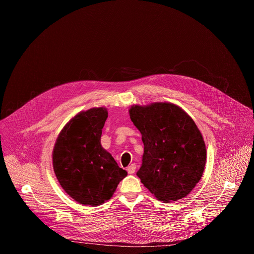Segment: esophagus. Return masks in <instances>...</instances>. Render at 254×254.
<instances>
[{"label":"esophagus","mask_w":254,"mask_h":254,"mask_svg":"<svg viewBox=\"0 0 254 254\" xmlns=\"http://www.w3.org/2000/svg\"><path fill=\"white\" fill-rule=\"evenodd\" d=\"M135 169H136V165L135 164H131L130 166L127 167V171L128 174H133L135 172Z\"/></svg>","instance_id":"esophagus-1"}]
</instances>
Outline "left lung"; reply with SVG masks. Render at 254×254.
<instances>
[{"label": "left lung", "mask_w": 254, "mask_h": 254, "mask_svg": "<svg viewBox=\"0 0 254 254\" xmlns=\"http://www.w3.org/2000/svg\"><path fill=\"white\" fill-rule=\"evenodd\" d=\"M129 117L141 133L143 155L136 175L160 201L186 197L200 181L206 146L194 121L178 105H132Z\"/></svg>", "instance_id": "obj_1"}]
</instances>
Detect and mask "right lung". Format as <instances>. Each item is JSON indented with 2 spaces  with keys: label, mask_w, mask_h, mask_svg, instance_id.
<instances>
[{
  "label": "right lung",
  "mask_w": 254,
  "mask_h": 254,
  "mask_svg": "<svg viewBox=\"0 0 254 254\" xmlns=\"http://www.w3.org/2000/svg\"><path fill=\"white\" fill-rule=\"evenodd\" d=\"M106 119L104 107L77 114L60 131L53 149V169L58 182L82 205L98 206L110 200L127 175L101 147Z\"/></svg>",
  "instance_id": "add662e5"
}]
</instances>
